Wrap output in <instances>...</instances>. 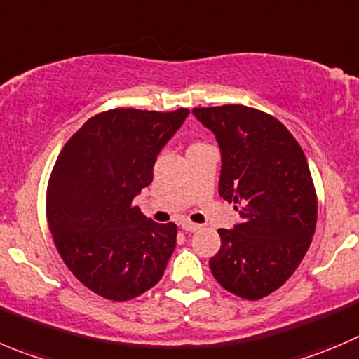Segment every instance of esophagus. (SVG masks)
Listing matches in <instances>:
<instances>
[{
    "label": "esophagus",
    "instance_id": "34e87169",
    "mask_svg": "<svg viewBox=\"0 0 359 359\" xmlns=\"http://www.w3.org/2000/svg\"><path fill=\"white\" fill-rule=\"evenodd\" d=\"M180 229L186 230V232H196L200 229V225H195V223H191V221H182L180 223Z\"/></svg>",
    "mask_w": 359,
    "mask_h": 359
}]
</instances>
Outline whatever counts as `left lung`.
Wrapping results in <instances>:
<instances>
[{"label": "left lung", "mask_w": 359, "mask_h": 359, "mask_svg": "<svg viewBox=\"0 0 359 359\" xmlns=\"http://www.w3.org/2000/svg\"><path fill=\"white\" fill-rule=\"evenodd\" d=\"M193 115L216 136L217 191L241 216L230 230H217L210 271L236 296H269L292 276L316 232L317 196L303 149L280 120L248 106L195 108Z\"/></svg>", "instance_id": "left-lung-1"}]
</instances>
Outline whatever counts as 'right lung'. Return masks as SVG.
Returning <instances> with one entry per match:
<instances>
[{"label": "right lung", "mask_w": 359, "mask_h": 359, "mask_svg": "<svg viewBox=\"0 0 359 359\" xmlns=\"http://www.w3.org/2000/svg\"><path fill=\"white\" fill-rule=\"evenodd\" d=\"M189 109H111L65 143L48 186L49 230L65 266L92 292L127 301L163 278L177 225H159L133 205L154 179L163 147Z\"/></svg>", "instance_id": "right-lung-1"}]
</instances>
